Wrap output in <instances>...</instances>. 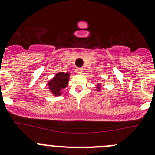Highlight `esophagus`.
Here are the masks:
<instances>
[{
  "label": "esophagus",
  "mask_w": 155,
  "mask_h": 155,
  "mask_svg": "<svg viewBox=\"0 0 155 155\" xmlns=\"http://www.w3.org/2000/svg\"><path fill=\"white\" fill-rule=\"evenodd\" d=\"M76 73L78 74H82L83 73V69L81 68H78L76 69Z\"/></svg>",
  "instance_id": "obj_1"
}]
</instances>
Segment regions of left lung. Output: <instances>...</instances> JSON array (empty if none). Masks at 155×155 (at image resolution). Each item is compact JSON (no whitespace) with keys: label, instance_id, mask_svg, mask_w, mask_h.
<instances>
[{"label":"left lung","instance_id":"left-lung-1","mask_svg":"<svg viewBox=\"0 0 155 155\" xmlns=\"http://www.w3.org/2000/svg\"><path fill=\"white\" fill-rule=\"evenodd\" d=\"M99 85V86H100V84H98ZM97 89H98V90H100V88H99V87H98V88H97Z\"/></svg>","mask_w":155,"mask_h":155}]
</instances>
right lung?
I'll return each mask as SVG.
<instances>
[{
    "mask_svg": "<svg viewBox=\"0 0 155 155\" xmlns=\"http://www.w3.org/2000/svg\"><path fill=\"white\" fill-rule=\"evenodd\" d=\"M69 73H64L60 72L58 73L52 80L48 82V85L49 86V89L55 96H59L61 94V91L63 90L68 85V80H69Z\"/></svg>",
    "mask_w": 155,
    "mask_h": 155,
    "instance_id": "obj_1",
    "label": "right lung"
}]
</instances>
